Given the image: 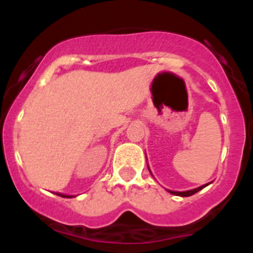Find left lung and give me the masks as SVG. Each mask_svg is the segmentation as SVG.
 Masks as SVG:
<instances>
[{
	"label": "left lung",
	"instance_id": "obj_1",
	"mask_svg": "<svg viewBox=\"0 0 253 253\" xmlns=\"http://www.w3.org/2000/svg\"><path fill=\"white\" fill-rule=\"evenodd\" d=\"M205 186H208V184L203 185V186H200V187H196V189H194V190H187V191H169V194H173V195H177V196H191V195H194V194L198 193V191H200L202 189H204Z\"/></svg>",
	"mask_w": 253,
	"mask_h": 253
}]
</instances>
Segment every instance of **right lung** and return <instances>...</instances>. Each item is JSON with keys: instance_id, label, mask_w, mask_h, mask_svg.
I'll return each instance as SVG.
<instances>
[{"instance_id": "obj_1", "label": "right lung", "mask_w": 253, "mask_h": 253, "mask_svg": "<svg viewBox=\"0 0 253 253\" xmlns=\"http://www.w3.org/2000/svg\"><path fill=\"white\" fill-rule=\"evenodd\" d=\"M58 195H59V196H63V198H73V196H71V195H63V194H58Z\"/></svg>"}]
</instances>
